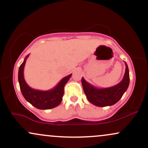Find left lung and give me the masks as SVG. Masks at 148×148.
<instances>
[{
    "instance_id": "obj_1",
    "label": "left lung",
    "mask_w": 148,
    "mask_h": 148,
    "mask_svg": "<svg viewBox=\"0 0 148 148\" xmlns=\"http://www.w3.org/2000/svg\"><path fill=\"white\" fill-rule=\"evenodd\" d=\"M125 72L123 80L112 87L98 88L89 84L82 77L84 91L88 101L95 106L104 107L116 103L127 91L130 85V73L127 64L125 62Z\"/></svg>"
}]
</instances>
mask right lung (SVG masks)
Wrapping results in <instances>:
<instances>
[{
	"label": "right lung",
	"instance_id": "add662e5",
	"mask_svg": "<svg viewBox=\"0 0 148 148\" xmlns=\"http://www.w3.org/2000/svg\"><path fill=\"white\" fill-rule=\"evenodd\" d=\"M29 54L25 56L18 69V80L23 97L27 101L38 109L47 110L55 108L62 101V96L64 95V87L72 76V74L64 77L55 87L49 90L43 91L33 89L27 84L23 76L25 62Z\"/></svg>",
	"mask_w": 148,
	"mask_h": 148
}]
</instances>
